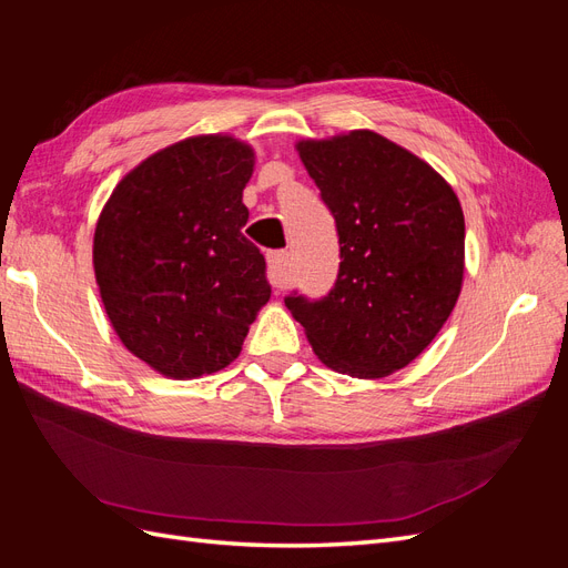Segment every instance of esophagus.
<instances>
[{"instance_id":"1","label":"esophagus","mask_w":568,"mask_h":568,"mask_svg":"<svg viewBox=\"0 0 568 568\" xmlns=\"http://www.w3.org/2000/svg\"><path fill=\"white\" fill-rule=\"evenodd\" d=\"M288 251L280 248V251H270L267 253V277L274 286L284 288L288 284Z\"/></svg>"}]
</instances>
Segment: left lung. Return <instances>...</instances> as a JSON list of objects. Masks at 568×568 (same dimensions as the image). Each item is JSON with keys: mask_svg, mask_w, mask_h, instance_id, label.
Returning a JSON list of instances; mask_svg holds the SVG:
<instances>
[{"mask_svg": "<svg viewBox=\"0 0 568 568\" xmlns=\"http://www.w3.org/2000/svg\"><path fill=\"white\" fill-rule=\"evenodd\" d=\"M301 161L334 215L338 274L322 298H284L326 367L379 379L440 332L464 274L462 205L432 165L355 130L301 142Z\"/></svg>", "mask_w": 568, "mask_h": 568, "instance_id": "8db88e82", "label": "left lung"}]
</instances>
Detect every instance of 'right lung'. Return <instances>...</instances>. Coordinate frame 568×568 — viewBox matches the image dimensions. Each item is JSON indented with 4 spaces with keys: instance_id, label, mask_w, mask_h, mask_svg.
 I'll use <instances>...</instances> for the list:
<instances>
[{
    "instance_id": "right-lung-1",
    "label": "right lung",
    "mask_w": 568,
    "mask_h": 568,
    "mask_svg": "<svg viewBox=\"0 0 568 568\" xmlns=\"http://www.w3.org/2000/svg\"><path fill=\"white\" fill-rule=\"evenodd\" d=\"M253 151L232 136L168 146L123 178L94 232L115 334L175 379L227 367L270 301L265 257L242 227Z\"/></svg>"
}]
</instances>
